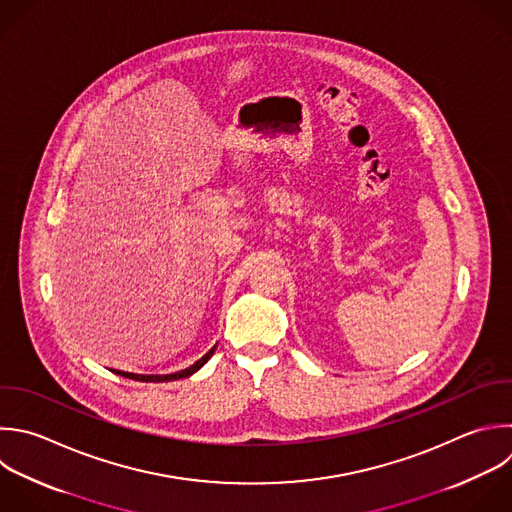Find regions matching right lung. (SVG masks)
Listing matches in <instances>:
<instances>
[{
  "label": "right lung",
  "mask_w": 512,
  "mask_h": 512,
  "mask_svg": "<svg viewBox=\"0 0 512 512\" xmlns=\"http://www.w3.org/2000/svg\"><path fill=\"white\" fill-rule=\"evenodd\" d=\"M216 346L218 344H214L200 360H196L190 368H184V370H180V372H174V374H134V372H124V370H118L116 374H120V376H124V378H132V380H140V382H170V380H180V378H188V376H192L194 372H198L210 358H212V354H214V350H216Z\"/></svg>",
  "instance_id": "obj_1"
}]
</instances>
